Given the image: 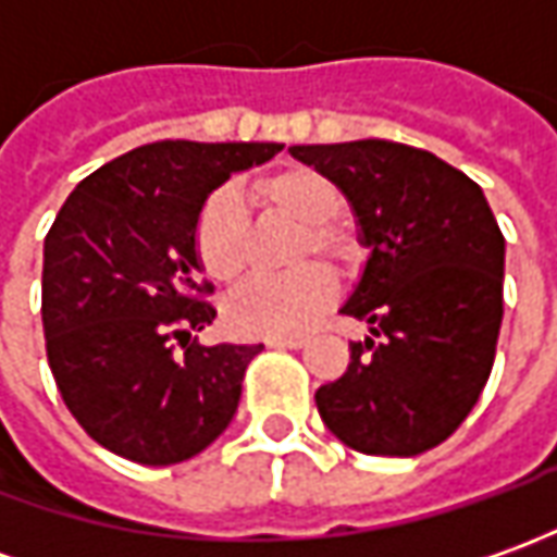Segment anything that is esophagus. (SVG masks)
Returning a JSON list of instances; mask_svg holds the SVG:
<instances>
[{
	"label": "esophagus",
	"mask_w": 557,
	"mask_h": 557,
	"mask_svg": "<svg viewBox=\"0 0 557 557\" xmlns=\"http://www.w3.org/2000/svg\"><path fill=\"white\" fill-rule=\"evenodd\" d=\"M306 343V337H270L267 339V346L272 349H300Z\"/></svg>",
	"instance_id": "34e87169"
}]
</instances>
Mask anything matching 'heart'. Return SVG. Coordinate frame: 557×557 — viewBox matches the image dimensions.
Masks as SVG:
<instances>
[{"label": "heart", "mask_w": 557, "mask_h": 557, "mask_svg": "<svg viewBox=\"0 0 557 557\" xmlns=\"http://www.w3.org/2000/svg\"><path fill=\"white\" fill-rule=\"evenodd\" d=\"M253 196L272 211L306 223V235L300 238V260H306L309 253H319L337 270H349L358 260V235L349 223L339 220L343 193L324 174L304 165L285 168L253 183ZM193 253L201 272L214 285H233L245 275L248 223L235 186H218L201 201L193 223ZM334 297H337L334 275L319 263H309L282 278H257L242 290H235L223 306V315L235 334L287 337L306 331L334 304Z\"/></svg>", "instance_id": "b5f03b06"}]
</instances>
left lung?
I'll return each instance as SVG.
<instances>
[{"label":"left lung","instance_id":"8db88e82","mask_svg":"<svg viewBox=\"0 0 557 557\" xmlns=\"http://www.w3.org/2000/svg\"><path fill=\"white\" fill-rule=\"evenodd\" d=\"M352 201L371 248L343 315L371 324L349 368L315 392L324 426L376 457L450 438L491 376L506 242L475 181L392 140L290 147Z\"/></svg>","mask_w":557,"mask_h":557}]
</instances>
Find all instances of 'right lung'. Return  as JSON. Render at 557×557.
Returning <instances> with one entry per match:
<instances>
[{
  "label": "right lung",
  "mask_w": 557,
  "mask_h": 557,
  "mask_svg": "<svg viewBox=\"0 0 557 557\" xmlns=\"http://www.w3.org/2000/svg\"><path fill=\"white\" fill-rule=\"evenodd\" d=\"M278 149L193 140L131 149L78 183L45 235L48 368L78 426L119 457L183 462L230 426L263 343L193 339L218 319L193 223L211 189Z\"/></svg>",
  "instance_id": "1"
}]
</instances>
